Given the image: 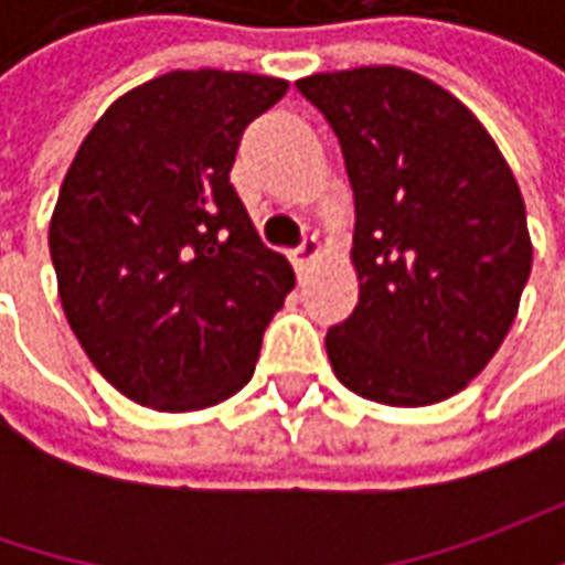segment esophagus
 Listing matches in <instances>:
<instances>
[{
  "label": "esophagus",
  "mask_w": 565,
  "mask_h": 565,
  "mask_svg": "<svg viewBox=\"0 0 565 565\" xmlns=\"http://www.w3.org/2000/svg\"><path fill=\"white\" fill-rule=\"evenodd\" d=\"M320 257V242H317V235H308L298 248L292 250V264L298 267V270H305L311 260H317Z\"/></svg>",
  "instance_id": "1"
}]
</instances>
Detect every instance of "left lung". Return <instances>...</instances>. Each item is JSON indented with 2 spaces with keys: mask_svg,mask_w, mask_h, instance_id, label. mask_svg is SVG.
I'll list each match as a JSON object with an SVG mask.
<instances>
[{
  "mask_svg": "<svg viewBox=\"0 0 565 565\" xmlns=\"http://www.w3.org/2000/svg\"><path fill=\"white\" fill-rule=\"evenodd\" d=\"M355 194L359 305L327 330L337 377L383 405H434L478 377L532 273L525 201L484 125L434 81L367 65L301 77Z\"/></svg>",
  "mask_w": 565,
  "mask_h": 565,
  "instance_id": "1",
  "label": "left lung"
}]
</instances>
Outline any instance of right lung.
Wrapping results in <instances>:
<instances>
[{
	"instance_id": "1",
	"label": "right lung",
	"mask_w": 565,
	"mask_h": 565,
	"mask_svg": "<svg viewBox=\"0 0 565 565\" xmlns=\"http://www.w3.org/2000/svg\"><path fill=\"white\" fill-rule=\"evenodd\" d=\"M286 90L245 72H169L116 99L75 153L50 223L58 298L128 399L194 412L254 374L295 273L257 238L228 172Z\"/></svg>"
}]
</instances>
